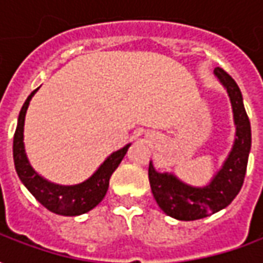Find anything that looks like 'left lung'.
<instances>
[{
	"label": "left lung",
	"mask_w": 263,
	"mask_h": 263,
	"mask_svg": "<svg viewBox=\"0 0 263 263\" xmlns=\"http://www.w3.org/2000/svg\"><path fill=\"white\" fill-rule=\"evenodd\" d=\"M214 74L228 92L231 101L235 141L222 167L204 187H193L179 180L172 173H159L149 163V183L156 203L163 213L176 220L193 221L226 209L242 187L251 151V124L245 111L242 94L231 76L221 67Z\"/></svg>",
	"instance_id": "1"
}]
</instances>
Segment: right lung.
<instances>
[{
	"instance_id": "right-lung-1",
	"label": "right lung",
	"mask_w": 263,
	"mask_h": 263,
	"mask_svg": "<svg viewBox=\"0 0 263 263\" xmlns=\"http://www.w3.org/2000/svg\"><path fill=\"white\" fill-rule=\"evenodd\" d=\"M36 91L37 88L33 90L29 94V97L26 98L18 117V125L14 135V163L16 173L21 182L25 184V187L31 192L32 196L49 211L59 215H69V217L84 214L94 209L104 198L108 190L109 177L118 167L121 160L124 159L131 143L109 155L104 160L103 165L98 167L97 172L90 179H87L86 182L74 186H60L48 182L33 171V167L26 158L25 145H24V124H25L26 109Z\"/></svg>"
}]
</instances>
